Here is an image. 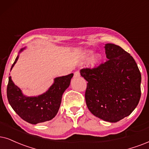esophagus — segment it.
I'll return each instance as SVG.
<instances>
[{
	"mask_svg": "<svg viewBox=\"0 0 149 149\" xmlns=\"http://www.w3.org/2000/svg\"><path fill=\"white\" fill-rule=\"evenodd\" d=\"M80 76V71H76V72L74 73V77L75 78H76V77H79Z\"/></svg>",
	"mask_w": 149,
	"mask_h": 149,
	"instance_id": "obj_1",
	"label": "esophagus"
}]
</instances>
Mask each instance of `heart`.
Returning a JSON list of instances; mask_svg holds the SVG:
<instances>
[{"label": "heart", "instance_id": "heart-1", "mask_svg": "<svg viewBox=\"0 0 149 149\" xmlns=\"http://www.w3.org/2000/svg\"><path fill=\"white\" fill-rule=\"evenodd\" d=\"M99 58H100V56L98 55H95L94 56L93 58H91V61H90V63H91V64L92 65H95V63H97V61H99Z\"/></svg>", "mask_w": 149, "mask_h": 149}]
</instances>
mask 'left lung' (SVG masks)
<instances>
[{"label": "left lung", "instance_id": "obj_1", "mask_svg": "<svg viewBox=\"0 0 149 149\" xmlns=\"http://www.w3.org/2000/svg\"><path fill=\"white\" fill-rule=\"evenodd\" d=\"M107 61L93 68H83L88 110L98 118L117 122L129 116L141 97V73L135 60L118 45H105Z\"/></svg>", "mask_w": 149, "mask_h": 149}]
</instances>
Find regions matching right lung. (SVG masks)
<instances>
[{
    "instance_id": "obj_1",
    "label": "right lung",
    "mask_w": 149,
    "mask_h": 149,
    "mask_svg": "<svg viewBox=\"0 0 149 149\" xmlns=\"http://www.w3.org/2000/svg\"><path fill=\"white\" fill-rule=\"evenodd\" d=\"M22 49L20 50L22 52ZM18 56L12 66V69L18 61ZM73 73L55 78L46 93L36 97H27L14 84L9 77L7 96L9 104L14 111L24 121L32 125L49 121L59 110L63 94L70 84Z\"/></svg>"
}]
</instances>
